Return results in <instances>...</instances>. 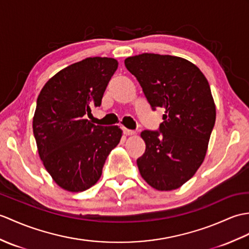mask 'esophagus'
I'll return each mask as SVG.
<instances>
[{"mask_svg":"<svg viewBox=\"0 0 249 249\" xmlns=\"http://www.w3.org/2000/svg\"><path fill=\"white\" fill-rule=\"evenodd\" d=\"M123 131H124V134L127 135V136H131V135H135V134H136L135 130L127 129V128H125V127H123Z\"/></svg>","mask_w":249,"mask_h":249,"instance_id":"obj_1","label":"esophagus"}]
</instances>
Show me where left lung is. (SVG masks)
Here are the masks:
<instances>
[{
    "instance_id": "1",
    "label": "left lung",
    "mask_w": 249,
    "mask_h": 249,
    "mask_svg": "<svg viewBox=\"0 0 249 249\" xmlns=\"http://www.w3.org/2000/svg\"><path fill=\"white\" fill-rule=\"evenodd\" d=\"M153 110L164 109L158 130H144L140 174L160 191L177 189L203 163L215 123L209 83L199 69L171 55L144 53L125 59Z\"/></svg>"
}]
</instances>
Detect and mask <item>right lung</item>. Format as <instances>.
<instances>
[{
	"mask_svg": "<svg viewBox=\"0 0 249 249\" xmlns=\"http://www.w3.org/2000/svg\"><path fill=\"white\" fill-rule=\"evenodd\" d=\"M118 61L89 57L63 69L44 85L37 98L33 130L38 153L59 187L82 192L100 179L122 130L85 119L100 107Z\"/></svg>",
	"mask_w": 249,
	"mask_h": 249,
	"instance_id": "add662e5",
	"label": "right lung"
}]
</instances>
